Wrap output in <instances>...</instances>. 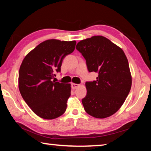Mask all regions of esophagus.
<instances>
[{
  "instance_id": "1",
  "label": "esophagus",
  "mask_w": 151,
  "mask_h": 151,
  "mask_svg": "<svg viewBox=\"0 0 151 151\" xmlns=\"http://www.w3.org/2000/svg\"><path fill=\"white\" fill-rule=\"evenodd\" d=\"M80 86V85H78V84H75V83H73L72 85H71V87H72L73 89H75L78 86Z\"/></svg>"
}]
</instances>
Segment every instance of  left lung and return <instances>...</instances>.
I'll return each instance as SVG.
<instances>
[{"instance_id":"8db88e82","label":"left lung","mask_w":151,"mask_h":151,"mask_svg":"<svg viewBox=\"0 0 151 151\" xmlns=\"http://www.w3.org/2000/svg\"><path fill=\"white\" fill-rule=\"evenodd\" d=\"M76 48L85 58L89 72L98 73L96 81L86 82L84 109L97 119L111 116L123 104L131 90L132 76L121 48L103 36L81 40Z\"/></svg>"}]
</instances>
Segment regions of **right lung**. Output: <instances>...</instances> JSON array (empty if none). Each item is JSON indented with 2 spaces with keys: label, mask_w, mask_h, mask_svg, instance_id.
Wrapping results in <instances>:
<instances>
[{
  "label": "right lung",
  "mask_w": 151,
  "mask_h": 151,
  "mask_svg": "<svg viewBox=\"0 0 151 151\" xmlns=\"http://www.w3.org/2000/svg\"><path fill=\"white\" fill-rule=\"evenodd\" d=\"M76 42L49 39L28 53L20 66L19 88L32 111L45 119H54L64 114L70 96V84L52 81L60 72L66 55L75 50Z\"/></svg>",
  "instance_id": "add662e5"
}]
</instances>
